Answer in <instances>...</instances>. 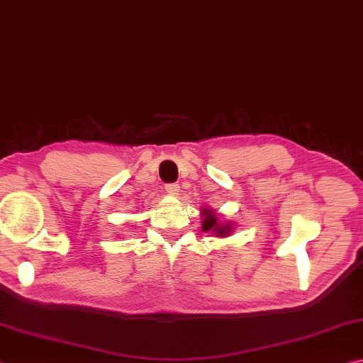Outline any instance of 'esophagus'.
<instances>
[{
  "instance_id": "obj_1",
  "label": "esophagus",
  "mask_w": 363,
  "mask_h": 363,
  "mask_svg": "<svg viewBox=\"0 0 363 363\" xmlns=\"http://www.w3.org/2000/svg\"><path fill=\"white\" fill-rule=\"evenodd\" d=\"M165 191L170 196H178V193H180V185L178 183H167L165 185Z\"/></svg>"
}]
</instances>
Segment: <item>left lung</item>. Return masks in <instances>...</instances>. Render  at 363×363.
I'll return each mask as SVG.
<instances>
[{
    "label": "left lung",
    "instance_id": "obj_1",
    "mask_svg": "<svg viewBox=\"0 0 363 363\" xmlns=\"http://www.w3.org/2000/svg\"><path fill=\"white\" fill-rule=\"evenodd\" d=\"M202 212H204V215H206L204 221H202V230L217 233V236H220V238H223L228 233H230V226H221L218 223L217 217H215L212 212H207V211H202Z\"/></svg>",
    "mask_w": 363,
    "mask_h": 363
}]
</instances>
